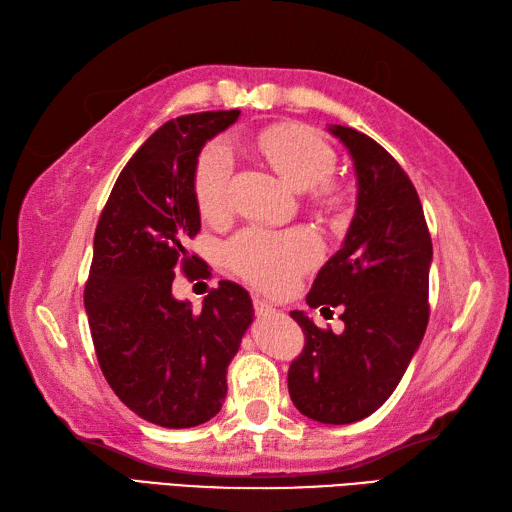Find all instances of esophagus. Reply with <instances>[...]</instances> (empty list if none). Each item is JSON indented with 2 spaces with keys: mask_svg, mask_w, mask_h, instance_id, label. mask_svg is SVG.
I'll list each match as a JSON object with an SVG mask.
<instances>
[{
  "mask_svg": "<svg viewBox=\"0 0 512 512\" xmlns=\"http://www.w3.org/2000/svg\"><path fill=\"white\" fill-rule=\"evenodd\" d=\"M254 310H256V315L258 317H271V315H276V308H273L269 302H265V299H254Z\"/></svg>",
  "mask_w": 512,
  "mask_h": 512,
  "instance_id": "1",
  "label": "esophagus"
}]
</instances>
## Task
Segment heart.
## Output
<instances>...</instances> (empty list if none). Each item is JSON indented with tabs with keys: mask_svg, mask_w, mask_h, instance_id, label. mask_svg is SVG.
Returning <instances> with one entry per match:
<instances>
[{
	"mask_svg": "<svg viewBox=\"0 0 512 512\" xmlns=\"http://www.w3.org/2000/svg\"><path fill=\"white\" fill-rule=\"evenodd\" d=\"M260 152L280 176L297 189H313V197L328 210L343 206V191L326 180L334 171V149L313 130L302 126H273L258 136ZM234 176V154L228 141H210L197 158L193 189L197 206L206 217H219L228 210ZM321 256L319 236L308 228L267 230L245 228L226 245L230 267L265 291H284L299 273Z\"/></svg>",
	"mask_w": 512,
	"mask_h": 512,
	"instance_id": "b5f03b06",
	"label": "heart"
}]
</instances>
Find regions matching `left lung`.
<instances>
[{
  "instance_id": "obj_1",
  "label": "left lung",
  "mask_w": 512,
  "mask_h": 512,
  "mask_svg": "<svg viewBox=\"0 0 512 512\" xmlns=\"http://www.w3.org/2000/svg\"><path fill=\"white\" fill-rule=\"evenodd\" d=\"M330 132L350 149L358 197L343 247L321 267L310 308H343L345 330L302 310L304 350L289 367L295 408L319 423H354L389 400L426 334L432 239L413 182L382 145L354 128Z\"/></svg>"
}]
</instances>
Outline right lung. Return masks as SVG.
<instances>
[{
    "label": "right lung",
    "mask_w": 512,
    "mask_h": 512,
    "mask_svg": "<svg viewBox=\"0 0 512 512\" xmlns=\"http://www.w3.org/2000/svg\"><path fill=\"white\" fill-rule=\"evenodd\" d=\"M241 110L182 115L160 126L123 167L99 215L84 289L97 363L119 400L162 428L213 419L228 393V365L254 308L243 286L221 280L202 310L171 293L176 269L210 276L186 249L199 232L193 189L206 141Z\"/></svg>",
    "instance_id": "obj_1"
}]
</instances>
